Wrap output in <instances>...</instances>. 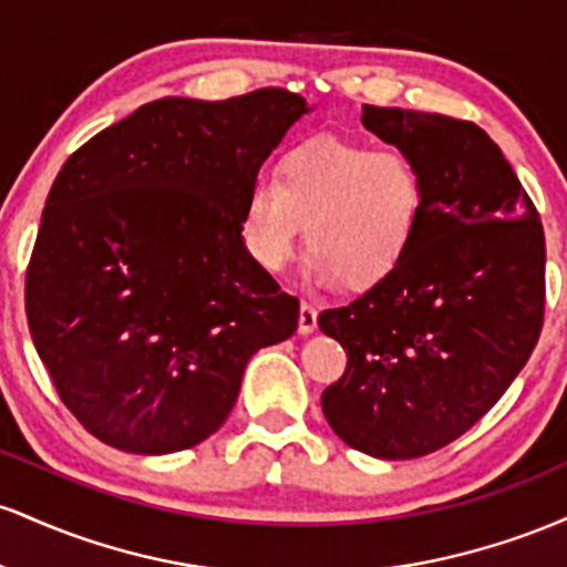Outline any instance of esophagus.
<instances>
[{
  "instance_id": "obj_1",
  "label": "esophagus",
  "mask_w": 567,
  "mask_h": 567,
  "mask_svg": "<svg viewBox=\"0 0 567 567\" xmlns=\"http://www.w3.org/2000/svg\"><path fill=\"white\" fill-rule=\"evenodd\" d=\"M317 330V309L311 303L301 301V311H298V333L309 336Z\"/></svg>"
}]
</instances>
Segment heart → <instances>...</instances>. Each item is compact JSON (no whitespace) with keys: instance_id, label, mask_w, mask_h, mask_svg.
<instances>
[{"instance_id":"heart-1","label":"heart","mask_w":567,"mask_h":567,"mask_svg":"<svg viewBox=\"0 0 567 567\" xmlns=\"http://www.w3.org/2000/svg\"><path fill=\"white\" fill-rule=\"evenodd\" d=\"M424 213V175L396 146L324 135L258 175L243 210V243L266 275H279L303 243L320 285L370 288L408 256Z\"/></svg>"}]
</instances>
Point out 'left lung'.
Returning a JSON list of instances; mask_svg holds the SVG:
<instances>
[{"label": "left lung", "instance_id": "left-lung-1", "mask_svg": "<svg viewBox=\"0 0 567 567\" xmlns=\"http://www.w3.org/2000/svg\"><path fill=\"white\" fill-rule=\"evenodd\" d=\"M362 125L415 159L424 213L392 275L317 320L349 357L322 413L354 451L419 458L477 424L536 349L544 226L474 122L362 106Z\"/></svg>", "mask_w": 567, "mask_h": 567}]
</instances>
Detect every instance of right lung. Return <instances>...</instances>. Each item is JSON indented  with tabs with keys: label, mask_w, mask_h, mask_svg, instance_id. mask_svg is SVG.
Instances as JSON below:
<instances>
[{
	"label": "right lung",
	"mask_w": 567,
	"mask_h": 567,
	"mask_svg": "<svg viewBox=\"0 0 567 567\" xmlns=\"http://www.w3.org/2000/svg\"><path fill=\"white\" fill-rule=\"evenodd\" d=\"M298 93L159 97L58 173L25 271L31 341L63 405L127 453L186 451L229 419L247 360L298 328L243 210Z\"/></svg>",
	"instance_id": "right-lung-1"
}]
</instances>
